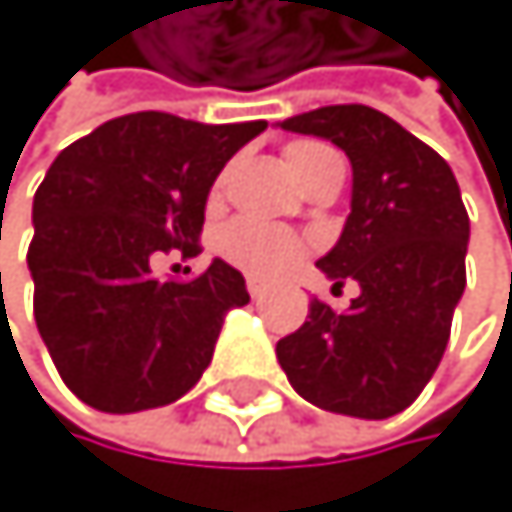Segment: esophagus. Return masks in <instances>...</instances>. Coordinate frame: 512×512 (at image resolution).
<instances>
[{"instance_id": "34e87169", "label": "esophagus", "mask_w": 512, "mask_h": 512, "mask_svg": "<svg viewBox=\"0 0 512 512\" xmlns=\"http://www.w3.org/2000/svg\"><path fill=\"white\" fill-rule=\"evenodd\" d=\"M246 291H250L253 300H259L262 294H266V285H262V281H256V278H250V281H246Z\"/></svg>"}]
</instances>
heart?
I'll list each match as a JSON object with an SVG mask.
<instances>
[{
    "instance_id": "1",
    "label": "heart",
    "mask_w": 512,
    "mask_h": 512,
    "mask_svg": "<svg viewBox=\"0 0 512 512\" xmlns=\"http://www.w3.org/2000/svg\"><path fill=\"white\" fill-rule=\"evenodd\" d=\"M323 151H329V148L319 142H307V139L285 145V164L297 177V183L307 173V167L313 164V158H319ZM221 189H224V180H218L212 186V202L221 199ZM215 250L224 262H231L234 269L269 281V278L288 275L297 262L307 256L310 240L297 231H288V227L262 224L253 218H234L218 231Z\"/></svg>"
}]
</instances>
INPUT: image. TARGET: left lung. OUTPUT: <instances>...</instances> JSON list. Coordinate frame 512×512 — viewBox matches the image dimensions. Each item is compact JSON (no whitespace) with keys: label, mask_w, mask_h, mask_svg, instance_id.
I'll return each mask as SVG.
<instances>
[{"label":"left lung","mask_w":512,"mask_h":512,"mask_svg":"<svg viewBox=\"0 0 512 512\" xmlns=\"http://www.w3.org/2000/svg\"><path fill=\"white\" fill-rule=\"evenodd\" d=\"M291 132L339 145L354 170L351 215L319 269L361 294L348 310L310 300L278 364L297 396L351 418H392L412 405L450 342L465 288L469 215L440 154L386 113L335 104L291 116Z\"/></svg>","instance_id":"1"}]
</instances>
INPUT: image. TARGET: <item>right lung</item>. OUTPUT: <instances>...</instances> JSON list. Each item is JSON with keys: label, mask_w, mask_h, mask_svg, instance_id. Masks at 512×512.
Listing matches in <instances>:
<instances>
[{"label": "right lung", "mask_w": 512, "mask_h": 512, "mask_svg": "<svg viewBox=\"0 0 512 512\" xmlns=\"http://www.w3.org/2000/svg\"><path fill=\"white\" fill-rule=\"evenodd\" d=\"M262 129L145 110L59 151L34 196L27 269L40 339L85 405L161 408L212 364L224 313L250 304L243 275L215 259L202 275L158 278L154 262L202 253L208 189Z\"/></svg>", "instance_id": "obj_1"}]
</instances>
